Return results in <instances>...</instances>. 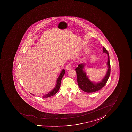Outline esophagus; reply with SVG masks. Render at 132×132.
<instances>
[{"label":"esophagus","instance_id":"obj_1","mask_svg":"<svg viewBox=\"0 0 132 132\" xmlns=\"http://www.w3.org/2000/svg\"><path fill=\"white\" fill-rule=\"evenodd\" d=\"M66 69L67 70H71V64L70 63H69L68 64H67V66H66Z\"/></svg>","mask_w":132,"mask_h":132}]
</instances>
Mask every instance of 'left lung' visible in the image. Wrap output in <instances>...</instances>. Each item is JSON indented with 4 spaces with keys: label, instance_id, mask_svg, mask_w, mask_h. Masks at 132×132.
Listing matches in <instances>:
<instances>
[{
    "label": "left lung",
    "instance_id": "8db88e82",
    "mask_svg": "<svg viewBox=\"0 0 132 132\" xmlns=\"http://www.w3.org/2000/svg\"><path fill=\"white\" fill-rule=\"evenodd\" d=\"M103 52L104 53H106L108 55V60L107 62L108 69L105 76L101 82L95 83L89 80L88 77L86 76V73L84 71V64L83 63L79 64L78 66V67L76 68L75 69L77 75V82L79 87L82 91L86 93H93L100 90L105 85L111 73L109 55L108 52L104 47H103Z\"/></svg>",
    "mask_w": 132,
    "mask_h": 132
}]
</instances>
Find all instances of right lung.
<instances>
[{
    "label": "right lung",
    "instance_id": "add662e5",
    "mask_svg": "<svg viewBox=\"0 0 132 132\" xmlns=\"http://www.w3.org/2000/svg\"><path fill=\"white\" fill-rule=\"evenodd\" d=\"M65 73V71L64 69H63L62 71H61V73H60L59 77L57 78V84H56V86H55V87L52 89V91L50 92V93H48V94L44 95L43 96V98H48L52 96L53 95H55L56 93H57L59 88H60V86H61V79L63 77ZM30 94L34 95L30 93Z\"/></svg>",
    "mask_w": 132,
    "mask_h": 132
}]
</instances>
